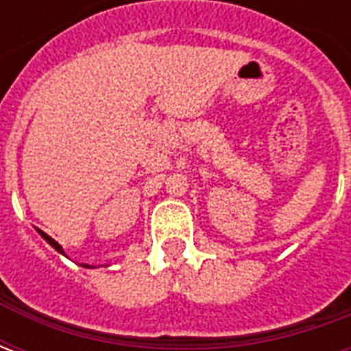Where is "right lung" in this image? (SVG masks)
<instances>
[{"label": "right lung", "mask_w": 351, "mask_h": 351, "mask_svg": "<svg viewBox=\"0 0 351 351\" xmlns=\"http://www.w3.org/2000/svg\"><path fill=\"white\" fill-rule=\"evenodd\" d=\"M39 233H41L43 239H45V241H47V243H49L50 246H52V248H56V250L60 252V254H64V248H62V246H60V244H58L56 241H54V239H52V237H49V235H47V233H43L41 229H39ZM84 267H88V265H84Z\"/></svg>", "instance_id": "obj_1"}]
</instances>
